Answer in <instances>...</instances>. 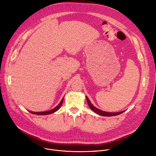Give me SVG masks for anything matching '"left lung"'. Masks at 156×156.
<instances>
[{"label": "left lung", "instance_id": "obj_1", "mask_svg": "<svg viewBox=\"0 0 156 156\" xmlns=\"http://www.w3.org/2000/svg\"><path fill=\"white\" fill-rule=\"evenodd\" d=\"M87 103L88 104V106L90 107V108H91V109L94 111L95 112H96L97 114L98 115H100L101 116H116V115H119L121 113L123 112L124 111H122L120 112H105V111H102L100 109H98L96 107H95L94 106H93V105L90 101V100H88V98L87 97Z\"/></svg>", "mask_w": 156, "mask_h": 156}]
</instances>
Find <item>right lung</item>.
<instances>
[{
    "label": "right lung",
    "mask_w": 156,
    "mask_h": 156,
    "mask_svg": "<svg viewBox=\"0 0 156 156\" xmlns=\"http://www.w3.org/2000/svg\"><path fill=\"white\" fill-rule=\"evenodd\" d=\"M62 102H63V99L62 100V101H60L59 104L57 106H56L55 108H54L53 109L48 111H44V112H31V111H30V112L32 113V114H34V115H45L51 114V113H53V112H55V111H56L58 109V108L60 107V106L62 105Z\"/></svg>",
    "instance_id": "obj_1"
}]
</instances>
